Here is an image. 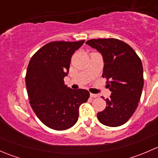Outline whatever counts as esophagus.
<instances>
[{
  "mask_svg": "<svg viewBox=\"0 0 158 158\" xmlns=\"http://www.w3.org/2000/svg\"><path fill=\"white\" fill-rule=\"evenodd\" d=\"M90 97L91 98H96V97H98V95H96V94L90 93Z\"/></svg>",
  "mask_w": 158,
  "mask_h": 158,
  "instance_id": "34e87169",
  "label": "esophagus"
}]
</instances>
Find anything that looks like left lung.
<instances>
[{"label": "left lung", "mask_w": 158, "mask_h": 158, "mask_svg": "<svg viewBox=\"0 0 158 158\" xmlns=\"http://www.w3.org/2000/svg\"><path fill=\"white\" fill-rule=\"evenodd\" d=\"M85 44L96 49L104 61L102 77L111 92L106 108L97 114L98 121L109 127L124 125L138 106L144 86L141 59L128 44L114 38L92 39Z\"/></svg>", "instance_id": "8db88e82"}]
</instances>
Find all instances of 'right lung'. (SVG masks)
I'll use <instances>...</instances> for the list:
<instances>
[{
    "mask_svg": "<svg viewBox=\"0 0 158 158\" xmlns=\"http://www.w3.org/2000/svg\"><path fill=\"white\" fill-rule=\"evenodd\" d=\"M84 42H50L35 52L28 64L25 81L30 104L38 118L54 130L73 127L79 106L89 98V91L70 89L63 80L72 56Z\"/></svg>",
    "mask_w": 158,
    "mask_h": 158,
    "instance_id": "obj_1",
    "label": "right lung"
}]
</instances>
